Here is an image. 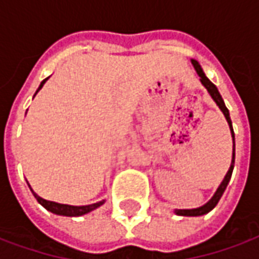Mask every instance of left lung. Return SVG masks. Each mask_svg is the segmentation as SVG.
<instances>
[{"label":"left lung","instance_id":"obj_1","mask_svg":"<svg viewBox=\"0 0 259 259\" xmlns=\"http://www.w3.org/2000/svg\"><path fill=\"white\" fill-rule=\"evenodd\" d=\"M192 61L193 67H195V70H196V73L200 77V82L205 85V88L207 90V92L210 94V97L213 98V101L218 104V106L220 108V111L223 112L224 117H226V120H227V123L230 126V130H231V137H233V160H231V165L229 168V171L226 174V177H224L223 182L220 184V186L218 188V191L216 193L213 195V198L206 203V205L200 206V207H196V209H177L175 213L178 214V216H202V214H206L207 211H210L214 206L218 205V202L222 198V195L223 192L226 191V188L229 185V181L231 178V174H233V168H234V158H236V144H234V130H233V124H231V119H230V113H229V109L226 108V105H224V101L222 98V95H220V92L219 90L216 88V85L211 82L210 79L207 78L203 73V70H202V67L199 64L196 60H191Z\"/></svg>","mask_w":259,"mask_h":259}]
</instances>
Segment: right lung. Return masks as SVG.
I'll use <instances>...</instances> for the list:
<instances>
[{
    "instance_id": "add662e5",
    "label": "right lung",
    "mask_w": 259,
    "mask_h": 259,
    "mask_svg": "<svg viewBox=\"0 0 259 259\" xmlns=\"http://www.w3.org/2000/svg\"><path fill=\"white\" fill-rule=\"evenodd\" d=\"M48 79L49 78L43 79V81H41L40 85H39V88H37V91H36V94L39 92V90H40L41 87H43V84H45ZM29 188H30V185H29ZM30 191H32V188H30ZM32 193H33V196L36 198V200H37V202H39V203H40V205L43 206L45 209H48L49 211H52V213H54V214H60V216H70V218H77V216L87 214V213H90V211H92L94 209H97V207H99L101 205H104V202H105V200H102V202H98V203H92V205H87V206L63 205V203H56V202H52V200H46V199L40 198V196H39V195H36L33 191H32Z\"/></svg>"
}]
</instances>
